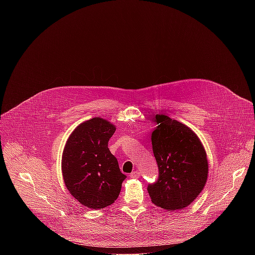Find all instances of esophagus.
Wrapping results in <instances>:
<instances>
[{"mask_svg": "<svg viewBox=\"0 0 255 255\" xmlns=\"http://www.w3.org/2000/svg\"><path fill=\"white\" fill-rule=\"evenodd\" d=\"M139 176H140V174H139L138 171H132L130 173V177L131 178H139Z\"/></svg>", "mask_w": 255, "mask_h": 255, "instance_id": "obj_1", "label": "esophagus"}]
</instances>
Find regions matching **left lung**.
I'll list each match as a JSON object with an SVG mask.
<instances>
[{
  "instance_id": "1",
  "label": "left lung",
  "mask_w": 255,
  "mask_h": 255,
  "mask_svg": "<svg viewBox=\"0 0 255 255\" xmlns=\"http://www.w3.org/2000/svg\"><path fill=\"white\" fill-rule=\"evenodd\" d=\"M155 118L158 126L151 134V141L159 177L147 191L152 203L167 212L183 210L206 186L207 153L190 127L165 114H157Z\"/></svg>"
}]
</instances>
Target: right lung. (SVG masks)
<instances>
[{"instance_id":"right-lung-1","label":"right lung","mask_w":255,"mask_h":255,"mask_svg":"<svg viewBox=\"0 0 255 255\" xmlns=\"http://www.w3.org/2000/svg\"><path fill=\"white\" fill-rule=\"evenodd\" d=\"M116 126L101 117L81 123L70 133L61 157L64 185L80 204L94 210L112 205L126 175L108 148Z\"/></svg>"}]
</instances>
